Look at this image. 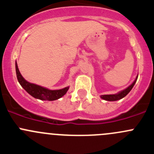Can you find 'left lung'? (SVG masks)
Here are the masks:
<instances>
[{"label": "left lung", "instance_id": "1", "mask_svg": "<svg viewBox=\"0 0 154 154\" xmlns=\"http://www.w3.org/2000/svg\"><path fill=\"white\" fill-rule=\"evenodd\" d=\"M137 78H138V77H136V80H134V82H133V83H132V84L130 85V86L127 87L126 89L123 90V91H120V92L118 93V94H105V95H101V96H100V97H101L102 99H103V100H109V101H116V100H120V99L123 98V97H125V96L127 95V94H128V93L130 92V91H131V89L133 88V87L134 86L135 83H136V80H137Z\"/></svg>", "mask_w": 154, "mask_h": 154}]
</instances>
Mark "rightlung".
<instances>
[{"label":"right lung","mask_w":154,"mask_h":154,"mask_svg":"<svg viewBox=\"0 0 154 154\" xmlns=\"http://www.w3.org/2000/svg\"><path fill=\"white\" fill-rule=\"evenodd\" d=\"M15 70H16L17 79L21 84V86L26 90L27 93H29L31 96L37 99L43 100H55L63 97L69 88V87L63 88L60 90H50L48 88L42 87L38 85L33 84L27 82L21 76L19 70H18V65L15 63Z\"/></svg>","instance_id":"add662e5"}]
</instances>
